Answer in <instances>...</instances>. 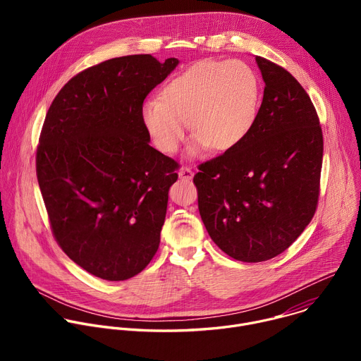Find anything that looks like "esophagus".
<instances>
[{"label": "esophagus", "instance_id": "obj_1", "mask_svg": "<svg viewBox=\"0 0 361 361\" xmlns=\"http://www.w3.org/2000/svg\"><path fill=\"white\" fill-rule=\"evenodd\" d=\"M178 176H180V178H183V180H188V181H190V180L192 178L194 173H192V170H191V169H188V167H183V169L180 170Z\"/></svg>", "mask_w": 361, "mask_h": 361}]
</instances>
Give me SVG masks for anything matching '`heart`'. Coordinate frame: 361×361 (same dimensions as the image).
<instances>
[{"label": "heart", "instance_id": "obj_1", "mask_svg": "<svg viewBox=\"0 0 361 361\" xmlns=\"http://www.w3.org/2000/svg\"><path fill=\"white\" fill-rule=\"evenodd\" d=\"M262 85L255 71L240 60H204L167 82L160 101L145 102L141 118L154 145L174 154L184 141L187 123L194 134L188 156L209 145L227 151L255 124Z\"/></svg>", "mask_w": 361, "mask_h": 361}]
</instances>
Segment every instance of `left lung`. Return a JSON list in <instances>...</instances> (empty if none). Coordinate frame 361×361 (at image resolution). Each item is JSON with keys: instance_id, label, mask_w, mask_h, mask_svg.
Segmentation results:
<instances>
[{"instance_id": "1", "label": "left lung", "mask_w": 361, "mask_h": 361, "mask_svg": "<svg viewBox=\"0 0 361 361\" xmlns=\"http://www.w3.org/2000/svg\"><path fill=\"white\" fill-rule=\"evenodd\" d=\"M266 82L250 134L198 166V210L230 257L260 263L287 250L312 221L320 194L323 133L313 102L283 67L255 57Z\"/></svg>"}]
</instances>
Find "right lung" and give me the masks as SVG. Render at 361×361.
<instances>
[{"label":"right lung","mask_w":361,"mask_h":361,"mask_svg":"<svg viewBox=\"0 0 361 361\" xmlns=\"http://www.w3.org/2000/svg\"><path fill=\"white\" fill-rule=\"evenodd\" d=\"M177 66L149 54L107 60L73 77L45 116L37 178L51 230L102 280L137 276L159 250L178 164L148 144L141 111Z\"/></svg>","instance_id":"1"}]
</instances>
